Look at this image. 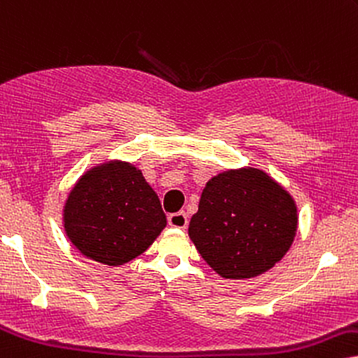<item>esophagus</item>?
<instances>
[{
	"instance_id": "34e87169",
	"label": "esophagus",
	"mask_w": 358,
	"mask_h": 358,
	"mask_svg": "<svg viewBox=\"0 0 358 358\" xmlns=\"http://www.w3.org/2000/svg\"><path fill=\"white\" fill-rule=\"evenodd\" d=\"M167 222H169V226H172V227L186 229L187 227V215H186V213H182V210H179V213L169 214Z\"/></svg>"
}]
</instances>
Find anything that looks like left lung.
<instances>
[{"mask_svg":"<svg viewBox=\"0 0 358 358\" xmlns=\"http://www.w3.org/2000/svg\"><path fill=\"white\" fill-rule=\"evenodd\" d=\"M297 220V206L279 182L264 171L242 167L206 184L189 237L220 277L250 279L287 254Z\"/></svg>","mask_w":358,"mask_h":358,"instance_id":"1","label":"left lung"}]
</instances>
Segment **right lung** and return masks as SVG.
<instances>
[{"instance_id": "obj_1", "label": "right lung", "mask_w": 358, "mask_h": 358, "mask_svg": "<svg viewBox=\"0 0 358 358\" xmlns=\"http://www.w3.org/2000/svg\"><path fill=\"white\" fill-rule=\"evenodd\" d=\"M63 213L73 245L106 266H122L138 257L167 224L161 201L143 172L122 161L83 174Z\"/></svg>"}]
</instances>
